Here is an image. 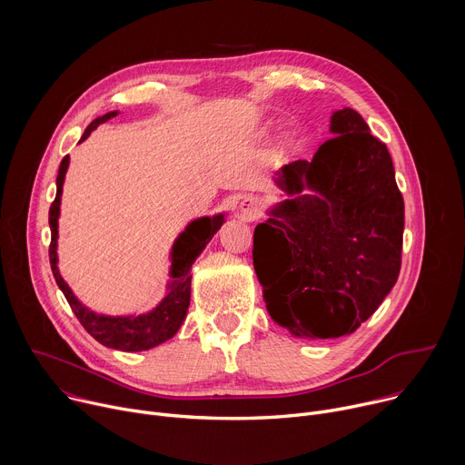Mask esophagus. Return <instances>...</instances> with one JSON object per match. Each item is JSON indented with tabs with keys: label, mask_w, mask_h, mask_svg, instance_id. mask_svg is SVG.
<instances>
[{
	"label": "esophagus",
	"mask_w": 465,
	"mask_h": 465,
	"mask_svg": "<svg viewBox=\"0 0 465 465\" xmlns=\"http://www.w3.org/2000/svg\"><path fill=\"white\" fill-rule=\"evenodd\" d=\"M239 210H241L242 219H246V221H255V219H259V217H261L262 206H261V201H259L257 196L248 194V196H244L242 201H241Z\"/></svg>",
	"instance_id": "1"
}]
</instances>
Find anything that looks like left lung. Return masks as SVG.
<instances>
[{"label": "left lung", "instance_id": "left-lung-1", "mask_svg": "<svg viewBox=\"0 0 465 465\" xmlns=\"http://www.w3.org/2000/svg\"><path fill=\"white\" fill-rule=\"evenodd\" d=\"M331 132L311 162L280 171L276 183L296 196L253 230L267 311L307 339L353 333L401 271L405 203L386 145L353 108L331 115Z\"/></svg>", "mask_w": 465, "mask_h": 465}]
</instances>
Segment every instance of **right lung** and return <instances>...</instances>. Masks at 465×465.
<instances>
[{
	"label": "right lung",
	"instance_id": "1",
	"mask_svg": "<svg viewBox=\"0 0 465 465\" xmlns=\"http://www.w3.org/2000/svg\"><path fill=\"white\" fill-rule=\"evenodd\" d=\"M117 115V112H108L97 119H94L81 138L84 142L90 132L97 128L101 123ZM70 156H64L58 167L56 176V196L49 208V228H51V244H49V262L56 285L68 300L72 311L88 333L103 346L119 350V351H145L151 350L171 337L176 335L180 329L191 298V264L201 255L212 237L219 232L224 223L223 215L217 217H203L193 221L174 241L173 244V264H171V285L167 296L162 303L147 314L140 316H103L86 309L72 292L58 272L56 267V237H58V212H60V194L65 171H68Z\"/></svg>",
	"mask_w": 465,
	"mask_h": 465
}]
</instances>
